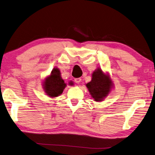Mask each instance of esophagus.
Instances as JSON below:
<instances>
[{
	"instance_id": "esophagus-1",
	"label": "esophagus",
	"mask_w": 155,
	"mask_h": 155,
	"mask_svg": "<svg viewBox=\"0 0 155 155\" xmlns=\"http://www.w3.org/2000/svg\"><path fill=\"white\" fill-rule=\"evenodd\" d=\"M81 81V78H74V82L76 83H79Z\"/></svg>"
}]
</instances>
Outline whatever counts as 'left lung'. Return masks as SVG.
Returning <instances> with one entry per match:
<instances>
[{"instance_id": "8db88e82", "label": "left lung", "mask_w": 155, "mask_h": 155, "mask_svg": "<svg viewBox=\"0 0 155 155\" xmlns=\"http://www.w3.org/2000/svg\"><path fill=\"white\" fill-rule=\"evenodd\" d=\"M86 86L95 101H101L111 91L112 82L108 75L98 68L92 73V81L87 83Z\"/></svg>"}]
</instances>
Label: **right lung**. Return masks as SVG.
<instances>
[{
  "instance_id": "add662e5",
  "label": "right lung",
  "mask_w": 155,
  "mask_h": 155,
  "mask_svg": "<svg viewBox=\"0 0 155 155\" xmlns=\"http://www.w3.org/2000/svg\"><path fill=\"white\" fill-rule=\"evenodd\" d=\"M43 85L47 95L50 97H56L62 94L66 83L61 77L60 70L55 68L51 71V74L44 81Z\"/></svg>"
}]
</instances>
